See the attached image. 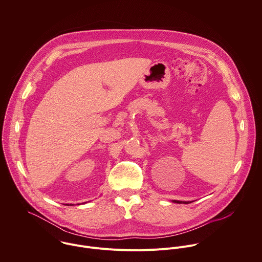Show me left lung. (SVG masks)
<instances>
[{
  "mask_svg": "<svg viewBox=\"0 0 262 262\" xmlns=\"http://www.w3.org/2000/svg\"><path fill=\"white\" fill-rule=\"evenodd\" d=\"M175 203H177V204H188V202H179V201H175Z\"/></svg>",
  "mask_w": 262,
  "mask_h": 262,
  "instance_id": "left-lung-1",
  "label": "left lung"
}]
</instances>
